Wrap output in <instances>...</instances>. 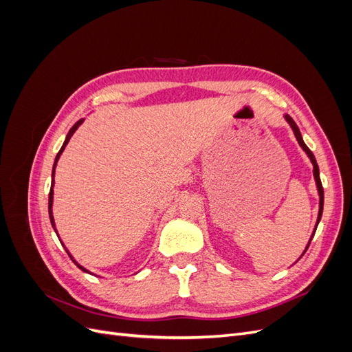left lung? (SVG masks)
<instances>
[{
	"mask_svg": "<svg viewBox=\"0 0 352 352\" xmlns=\"http://www.w3.org/2000/svg\"><path fill=\"white\" fill-rule=\"evenodd\" d=\"M285 120H286L287 123H289V126L292 127V131H294V135H295V138H296L298 144H300V146H301L302 150L305 151V154L308 155V158L311 160V163H313V175H314V180H316V185H317L318 197H320V204H318V217H317V221H316V228H314V232H313V235H311L310 241H308V245H310V242H311V239H313V236H314V233H316V229H317V226H318V221H320L322 214H323L324 194H323V186H322V180H320V172H318V166H317V162H316V157H314V154L310 151V148H308V146L305 145V142H304V140H302V136H301V132H300V129H298V126H296V123L294 122L292 117H291V116H287V114H285ZM308 245L305 247V251L308 250ZM305 251L302 252V255L305 254ZM300 258H301V257H300Z\"/></svg>",
	"mask_w": 352,
	"mask_h": 352,
	"instance_id": "1",
	"label": "left lung"
}]
</instances>
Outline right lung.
<instances>
[{
	"instance_id": "right-lung-1",
	"label": "right lung",
	"mask_w": 352,
	"mask_h": 352,
	"mask_svg": "<svg viewBox=\"0 0 352 352\" xmlns=\"http://www.w3.org/2000/svg\"><path fill=\"white\" fill-rule=\"evenodd\" d=\"M83 123V119H80L79 122H76V123H74L73 124V127H72V129L69 131V133H67V136H66V140H65V144H63V146L60 148V151H58V154H57V157H56V160H54V166H52V180H51V189H50V197H48V212H50V220H51V225H52V228H54V230H56V233H57V229H56V223H54V216H52V198H54V197H52V195H54V189H52V188H54V173H56V167H57V162H58V158H60V155H61V153L63 151H65V148H66V145L69 144V141H70V138L73 136V133L74 132H76V129H78V127L80 126ZM57 235H58V233H57ZM61 242V241H60ZM61 245H63V242H61ZM66 248V247H65ZM67 251V250H66ZM67 254H69V257L72 258V261L74 263V264H76L78 265V267L82 270V272H85V273H89V274H92L89 270H87V269H85L83 267V265H80L76 260H74L73 257H72V254L67 251Z\"/></svg>"
}]
</instances>
